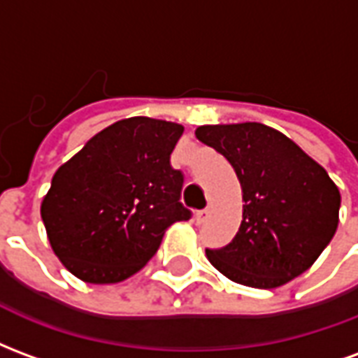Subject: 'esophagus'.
I'll use <instances>...</instances> for the list:
<instances>
[{"label":"esophagus","instance_id":"34e87169","mask_svg":"<svg viewBox=\"0 0 358 358\" xmlns=\"http://www.w3.org/2000/svg\"><path fill=\"white\" fill-rule=\"evenodd\" d=\"M210 217V209L207 207V209H203V210H197L195 213V220H197V224H203V222H207Z\"/></svg>","mask_w":358,"mask_h":358}]
</instances>
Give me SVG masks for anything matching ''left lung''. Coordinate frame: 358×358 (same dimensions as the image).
Instances as JSON below:
<instances>
[{
  "label": "left lung",
  "mask_w": 358,
  "mask_h": 358,
  "mask_svg": "<svg viewBox=\"0 0 358 358\" xmlns=\"http://www.w3.org/2000/svg\"><path fill=\"white\" fill-rule=\"evenodd\" d=\"M197 140L228 159L243 192L234 240L207 249L232 282L278 287L313 266L338 230L341 195L328 172L287 136L261 122L199 126Z\"/></svg>",
  "instance_id": "1"
}]
</instances>
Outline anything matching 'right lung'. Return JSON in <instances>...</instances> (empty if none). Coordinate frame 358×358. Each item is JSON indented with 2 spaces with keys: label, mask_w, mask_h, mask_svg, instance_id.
<instances>
[{
  "label": "right lung",
  "mask_w": 358,
  "mask_h": 358,
  "mask_svg": "<svg viewBox=\"0 0 358 358\" xmlns=\"http://www.w3.org/2000/svg\"><path fill=\"white\" fill-rule=\"evenodd\" d=\"M184 126L149 117L118 120L59 166L42 220L59 261L88 284H117L141 270L166 228L192 213L171 153Z\"/></svg>",
  "instance_id": "add662e5"
}]
</instances>
